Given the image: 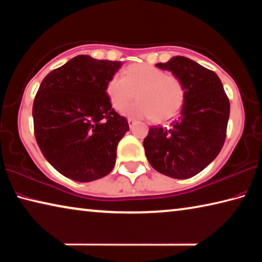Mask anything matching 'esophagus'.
<instances>
[{
  "instance_id": "esophagus-1",
  "label": "esophagus",
  "mask_w": 262,
  "mask_h": 262,
  "mask_svg": "<svg viewBox=\"0 0 262 262\" xmlns=\"http://www.w3.org/2000/svg\"><path fill=\"white\" fill-rule=\"evenodd\" d=\"M135 120H134V119H132V118H129V119H128V125H129V127L130 128H133V126H134L135 125Z\"/></svg>"
}]
</instances>
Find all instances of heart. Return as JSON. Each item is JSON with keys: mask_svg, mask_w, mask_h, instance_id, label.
I'll return each instance as SVG.
<instances>
[{"mask_svg": "<svg viewBox=\"0 0 262 262\" xmlns=\"http://www.w3.org/2000/svg\"><path fill=\"white\" fill-rule=\"evenodd\" d=\"M130 118L165 120L178 112L185 100V88L178 77L147 63L132 64L106 84V95L113 108Z\"/></svg>", "mask_w": 262, "mask_h": 262, "instance_id": "heart-1", "label": "heart"}]
</instances>
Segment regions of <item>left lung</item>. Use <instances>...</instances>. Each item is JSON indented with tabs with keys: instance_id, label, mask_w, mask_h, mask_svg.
Returning a JSON list of instances; mask_svg holds the SVG:
<instances>
[{
	"instance_id": "obj_1",
	"label": "left lung",
	"mask_w": 262,
	"mask_h": 262,
	"mask_svg": "<svg viewBox=\"0 0 262 262\" xmlns=\"http://www.w3.org/2000/svg\"><path fill=\"white\" fill-rule=\"evenodd\" d=\"M156 67L168 70L185 88L180 115L168 127H150L143 141L145 156L159 173L176 179L198 174L223 147L230 101L220 77L185 56Z\"/></svg>"
}]
</instances>
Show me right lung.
I'll return each mask as SVG.
<instances>
[{"label": "right lung", "instance_id": "obj_1", "mask_svg": "<svg viewBox=\"0 0 262 262\" xmlns=\"http://www.w3.org/2000/svg\"><path fill=\"white\" fill-rule=\"evenodd\" d=\"M121 66L77 55L39 86L32 110L35 140L47 162L69 179L89 183L113 170L129 126L112 108L106 84Z\"/></svg>", "mask_w": 262, "mask_h": 262}]
</instances>
